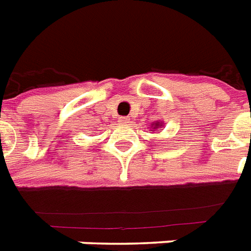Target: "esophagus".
<instances>
[{"mask_svg":"<svg viewBox=\"0 0 251 251\" xmlns=\"http://www.w3.org/2000/svg\"><path fill=\"white\" fill-rule=\"evenodd\" d=\"M129 122H130L129 117H121V118H120V124H124V125H126V124H129Z\"/></svg>","mask_w":251,"mask_h":251,"instance_id":"esophagus-1","label":"esophagus"}]
</instances>
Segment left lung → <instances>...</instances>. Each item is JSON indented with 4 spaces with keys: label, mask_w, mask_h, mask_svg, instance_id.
Listing matches in <instances>:
<instances>
[{
    "label": "left lung",
    "mask_w": 251,
    "mask_h": 251,
    "mask_svg": "<svg viewBox=\"0 0 251 251\" xmlns=\"http://www.w3.org/2000/svg\"><path fill=\"white\" fill-rule=\"evenodd\" d=\"M155 127H159V125H157V124H156V125H155Z\"/></svg>",
    "instance_id": "obj_1"
}]
</instances>
